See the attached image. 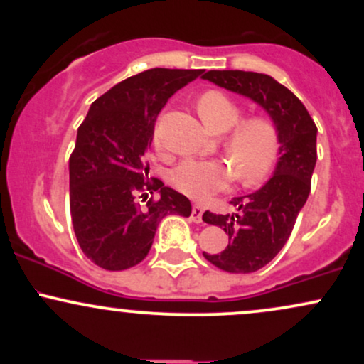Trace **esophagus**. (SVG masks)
<instances>
[{
	"instance_id": "esophagus-1",
	"label": "esophagus",
	"mask_w": 364,
	"mask_h": 364,
	"mask_svg": "<svg viewBox=\"0 0 364 364\" xmlns=\"http://www.w3.org/2000/svg\"><path fill=\"white\" fill-rule=\"evenodd\" d=\"M202 215H203V207L200 203H195L193 208H191V220L196 224L202 223Z\"/></svg>"
}]
</instances>
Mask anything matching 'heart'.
<instances>
[{
	"label": "heart",
	"instance_id": "1",
	"mask_svg": "<svg viewBox=\"0 0 364 364\" xmlns=\"http://www.w3.org/2000/svg\"><path fill=\"white\" fill-rule=\"evenodd\" d=\"M198 114L214 133H225L223 147L229 162L188 159L171 173V183L179 191L196 200H205L223 191L237 178L246 186L258 185L277 162L281 133L274 119L252 116L243 119V109L235 99L220 90H208L198 99ZM154 145L162 150L159 127L154 132Z\"/></svg>",
	"mask_w": 364,
	"mask_h": 364
}]
</instances>
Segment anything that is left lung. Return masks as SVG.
<instances>
[{"label":"left lung","instance_id":"1","mask_svg":"<svg viewBox=\"0 0 364 364\" xmlns=\"http://www.w3.org/2000/svg\"><path fill=\"white\" fill-rule=\"evenodd\" d=\"M203 78L260 104L281 133L274 176L255 193L232 200L236 214L203 212V220L223 228L229 237L223 252H203V257L224 272L252 274L284 248L306 203L316 164V124L303 102L269 75L210 70Z\"/></svg>","mask_w":364,"mask_h":364}]
</instances>
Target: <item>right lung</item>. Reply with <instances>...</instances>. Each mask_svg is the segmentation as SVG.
I'll return each mask as SVG.
<instances>
[{
    "label": "right lung",
    "mask_w": 364,
    "mask_h": 364,
    "mask_svg": "<svg viewBox=\"0 0 364 364\" xmlns=\"http://www.w3.org/2000/svg\"><path fill=\"white\" fill-rule=\"evenodd\" d=\"M202 73L152 68L133 75L92 102L78 127L70 156V214L82 252L101 269L139 265L162 217L191 214L185 195L149 178L147 149L171 95ZM156 191L161 196L149 199Z\"/></svg>",
    "instance_id": "right-lung-1"
}]
</instances>
